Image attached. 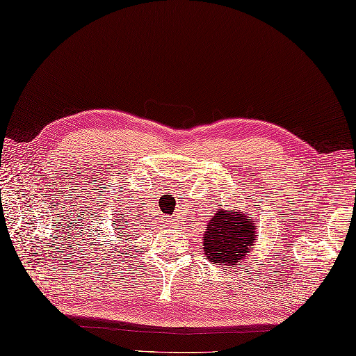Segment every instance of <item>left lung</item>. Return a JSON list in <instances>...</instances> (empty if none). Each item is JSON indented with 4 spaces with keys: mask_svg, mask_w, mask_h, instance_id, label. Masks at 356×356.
I'll list each match as a JSON object with an SVG mask.
<instances>
[{
    "mask_svg": "<svg viewBox=\"0 0 356 356\" xmlns=\"http://www.w3.org/2000/svg\"><path fill=\"white\" fill-rule=\"evenodd\" d=\"M254 220L241 210H219L208 222L204 234L207 259L218 266L233 267L245 259L256 242Z\"/></svg>",
    "mask_w": 356,
    "mask_h": 356,
    "instance_id": "1",
    "label": "left lung"
}]
</instances>
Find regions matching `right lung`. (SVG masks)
I'll return each instance as SVG.
<instances>
[{
	"mask_svg": "<svg viewBox=\"0 0 356 356\" xmlns=\"http://www.w3.org/2000/svg\"><path fill=\"white\" fill-rule=\"evenodd\" d=\"M115 224H123V222H120V220H115ZM124 224H127V225H128V222H127V220H124ZM123 234H127V233H123ZM127 238H128V236H127Z\"/></svg>",
	"mask_w": 356,
	"mask_h": 356,
	"instance_id": "right-lung-1",
	"label": "right lung"
}]
</instances>
